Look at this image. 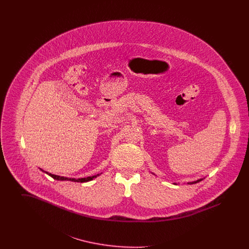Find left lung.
Returning <instances> with one entry per match:
<instances>
[{
	"label": "left lung",
	"mask_w": 249,
	"mask_h": 249,
	"mask_svg": "<svg viewBox=\"0 0 249 249\" xmlns=\"http://www.w3.org/2000/svg\"><path fill=\"white\" fill-rule=\"evenodd\" d=\"M202 179H198L197 181H194V182H190V183H189V184H195V183H198V182H200V181H201Z\"/></svg>",
	"instance_id": "left-lung-1"
}]
</instances>
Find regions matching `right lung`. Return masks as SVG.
<instances>
[{
  "mask_svg": "<svg viewBox=\"0 0 249 249\" xmlns=\"http://www.w3.org/2000/svg\"><path fill=\"white\" fill-rule=\"evenodd\" d=\"M40 170H41L42 172H45V171H44V170H42V169H40ZM45 173H46V174H48V176H50L51 178L56 179V180H60V181H72V182H79V183H84V182L91 181L92 179H94V178L100 176V175H96V176H93V177L77 178V179H75V178H64V177H59V176H56V175H52V174H50V173H48V172H45Z\"/></svg>",
  "mask_w": 249,
  "mask_h": 249,
  "instance_id": "right-lung-1",
  "label": "right lung"
}]
</instances>
